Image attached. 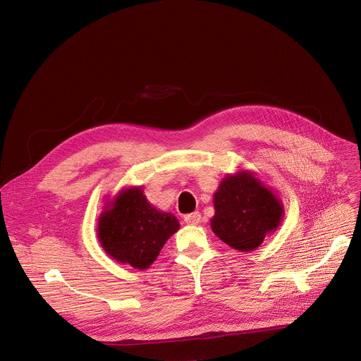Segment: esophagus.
I'll return each instance as SVG.
<instances>
[{"instance_id":"obj_1","label":"esophagus","mask_w":361,"mask_h":361,"mask_svg":"<svg viewBox=\"0 0 361 361\" xmlns=\"http://www.w3.org/2000/svg\"><path fill=\"white\" fill-rule=\"evenodd\" d=\"M200 219H202V216L199 212H193V214H188L184 216V221L188 225H197L200 222Z\"/></svg>"}]
</instances>
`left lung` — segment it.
<instances>
[{
	"mask_svg": "<svg viewBox=\"0 0 361 361\" xmlns=\"http://www.w3.org/2000/svg\"><path fill=\"white\" fill-rule=\"evenodd\" d=\"M214 204L212 231L240 252L259 247L282 218L278 199L247 173L226 177L215 193Z\"/></svg>",
	"mask_w": 361,
	"mask_h": 361,
	"instance_id": "8db88e82",
	"label": "left lung"
}]
</instances>
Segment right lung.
<instances>
[{
	"instance_id": "add662e5",
	"label": "right lung",
	"mask_w": 361,
	"mask_h": 361,
	"mask_svg": "<svg viewBox=\"0 0 361 361\" xmlns=\"http://www.w3.org/2000/svg\"><path fill=\"white\" fill-rule=\"evenodd\" d=\"M178 228L174 215L157 211L140 188H130L101 216L98 237L112 259L146 269Z\"/></svg>"
}]
</instances>
